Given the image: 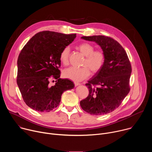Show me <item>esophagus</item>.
I'll return each instance as SVG.
<instances>
[{"mask_svg":"<svg viewBox=\"0 0 152 152\" xmlns=\"http://www.w3.org/2000/svg\"><path fill=\"white\" fill-rule=\"evenodd\" d=\"M74 83H75V86H77L80 85V83H78V82H75Z\"/></svg>","mask_w":152,"mask_h":152,"instance_id":"obj_1","label":"esophagus"}]
</instances>
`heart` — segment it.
I'll use <instances>...</instances> for the list:
<instances>
[{"label":"heart","mask_w":152,"mask_h":152,"mask_svg":"<svg viewBox=\"0 0 152 152\" xmlns=\"http://www.w3.org/2000/svg\"><path fill=\"white\" fill-rule=\"evenodd\" d=\"M79 51L85 56L80 69L70 67L65 69L62 75L75 82H80L88 78L90 75V71L93 74L99 73L103 68L105 62V55L100 49L94 50V46L88 42H83L77 46ZM70 49L64 48L60 53L59 60L64 66H67L69 63Z\"/></svg>","instance_id":"heart-1"}]
</instances>
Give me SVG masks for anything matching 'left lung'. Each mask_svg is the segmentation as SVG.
Returning <instances> with one entry per match:
<instances>
[{"label": "left lung", "mask_w": 152, "mask_h": 152, "mask_svg": "<svg viewBox=\"0 0 152 152\" xmlns=\"http://www.w3.org/2000/svg\"><path fill=\"white\" fill-rule=\"evenodd\" d=\"M81 38L99 45L104 53L105 62L102 70L85 84L89 89V94L80 102V106L91 115L111 113L129 93L131 62L123 48L111 37L94 35Z\"/></svg>", "instance_id": "left-lung-1"}]
</instances>
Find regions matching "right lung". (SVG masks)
<instances>
[{
	"label": "right lung",
	"instance_id": "add662e5",
	"mask_svg": "<svg viewBox=\"0 0 152 152\" xmlns=\"http://www.w3.org/2000/svg\"><path fill=\"white\" fill-rule=\"evenodd\" d=\"M76 34L42 31L32 37L17 59V83L25 103L39 112H50L58 106L64 91L72 90L71 80L60 78L59 55ZM56 85L50 86L51 79Z\"/></svg>",
	"mask_w": 152,
	"mask_h": 152
}]
</instances>
